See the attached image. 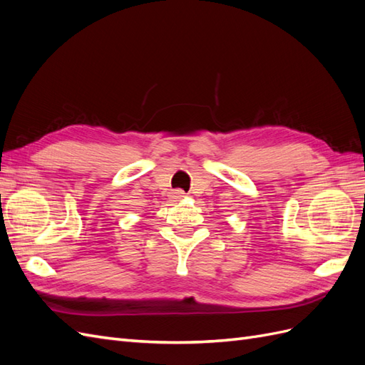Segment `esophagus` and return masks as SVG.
Returning <instances> with one entry per match:
<instances>
[{
    "instance_id": "34e87169",
    "label": "esophagus",
    "mask_w": 365,
    "mask_h": 365,
    "mask_svg": "<svg viewBox=\"0 0 365 365\" xmlns=\"http://www.w3.org/2000/svg\"><path fill=\"white\" fill-rule=\"evenodd\" d=\"M185 196V193L182 190H173L172 192V197L173 200H182V197Z\"/></svg>"
}]
</instances>
